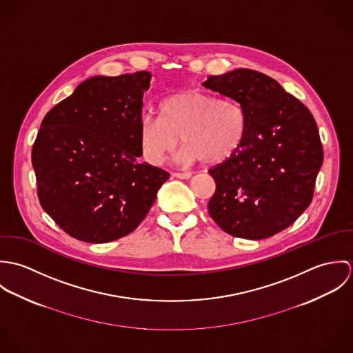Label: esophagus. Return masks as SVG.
I'll use <instances>...</instances> for the list:
<instances>
[{"label": "esophagus", "instance_id": "esophagus-1", "mask_svg": "<svg viewBox=\"0 0 353 353\" xmlns=\"http://www.w3.org/2000/svg\"><path fill=\"white\" fill-rule=\"evenodd\" d=\"M175 178H179V179H190L192 178V172H175L174 174Z\"/></svg>", "mask_w": 353, "mask_h": 353}]
</instances>
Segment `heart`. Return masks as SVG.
Here are the masks:
<instances>
[{"label":"heart","mask_w":353,"mask_h":353,"mask_svg":"<svg viewBox=\"0 0 353 353\" xmlns=\"http://www.w3.org/2000/svg\"><path fill=\"white\" fill-rule=\"evenodd\" d=\"M245 115L232 99L214 98L202 91H185L165 98L159 105V118L140 119V148L151 164L159 165L182 143L179 161L219 164L242 143Z\"/></svg>","instance_id":"b5f03b06"}]
</instances>
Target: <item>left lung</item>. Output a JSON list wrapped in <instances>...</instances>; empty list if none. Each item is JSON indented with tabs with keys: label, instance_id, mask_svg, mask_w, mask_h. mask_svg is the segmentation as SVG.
<instances>
[{
	"label": "left lung",
	"instance_id": "1",
	"mask_svg": "<svg viewBox=\"0 0 353 353\" xmlns=\"http://www.w3.org/2000/svg\"><path fill=\"white\" fill-rule=\"evenodd\" d=\"M202 85L236 101L245 115L241 145L209 170L216 182L209 214L232 236H273L312 200L323 161L316 122L302 101L256 70L210 76Z\"/></svg>",
	"mask_w": 353,
	"mask_h": 353
}]
</instances>
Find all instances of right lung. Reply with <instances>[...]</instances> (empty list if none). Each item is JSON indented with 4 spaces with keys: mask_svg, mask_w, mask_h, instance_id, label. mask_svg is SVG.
Wrapping results in <instances>:
<instances>
[{
    "mask_svg": "<svg viewBox=\"0 0 353 353\" xmlns=\"http://www.w3.org/2000/svg\"><path fill=\"white\" fill-rule=\"evenodd\" d=\"M151 73L95 76L54 105L32 147L38 199L72 238L107 243L134 231L170 174L140 163Z\"/></svg>",
    "mask_w": 353,
    "mask_h": 353,
    "instance_id": "1",
    "label": "right lung"
}]
</instances>
